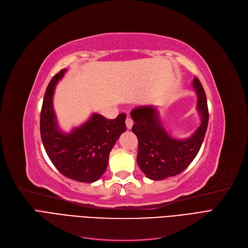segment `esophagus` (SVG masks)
Wrapping results in <instances>:
<instances>
[{
  "label": "esophagus",
  "instance_id": "esophagus-1",
  "mask_svg": "<svg viewBox=\"0 0 248 248\" xmlns=\"http://www.w3.org/2000/svg\"><path fill=\"white\" fill-rule=\"evenodd\" d=\"M133 125V121L132 119L130 117H127L126 118V127L128 128V129H131V127Z\"/></svg>",
  "mask_w": 248,
  "mask_h": 248
}]
</instances>
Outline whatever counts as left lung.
<instances>
[{
  "mask_svg": "<svg viewBox=\"0 0 248 248\" xmlns=\"http://www.w3.org/2000/svg\"><path fill=\"white\" fill-rule=\"evenodd\" d=\"M193 88L198 97L197 110L201 116V124L186 140H175L167 133L156 107L143 106L131 110L134 121L132 131L139 140L138 164L153 181H161L184 171L202 146L208 125L207 99L198 78L194 79Z\"/></svg>",
  "mask_w": 248,
  "mask_h": 248,
  "instance_id": "1",
  "label": "left lung"
}]
</instances>
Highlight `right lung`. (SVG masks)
Instances as JSON below:
<instances>
[{
	"mask_svg": "<svg viewBox=\"0 0 248 248\" xmlns=\"http://www.w3.org/2000/svg\"><path fill=\"white\" fill-rule=\"evenodd\" d=\"M65 72L63 69L56 74L47 86L40 117L41 139L59 172L77 182L93 183L106 171L110 150L126 130V115L120 114L108 120L94 113L81 126L63 133L56 121L53 94Z\"/></svg>",
	"mask_w": 248,
	"mask_h": 248,
	"instance_id": "obj_1",
	"label": "right lung"
}]
</instances>
